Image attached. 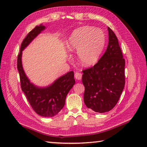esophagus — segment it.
Returning <instances> with one entry per match:
<instances>
[{"instance_id":"esophagus-1","label":"esophagus","mask_w":147,"mask_h":147,"mask_svg":"<svg viewBox=\"0 0 147 147\" xmlns=\"http://www.w3.org/2000/svg\"><path fill=\"white\" fill-rule=\"evenodd\" d=\"M74 77H75L76 80H80L82 78V74L80 73H75V74H74Z\"/></svg>"}]
</instances>
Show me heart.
<instances>
[{"instance_id":"heart-1","label":"heart","mask_w":147,"mask_h":147,"mask_svg":"<svg viewBox=\"0 0 147 147\" xmlns=\"http://www.w3.org/2000/svg\"><path fill=\"white\" fill-rule=\"evenodd\" d=\"M105 45V35L100 29L82 26L74 30L69 36L66 47L69 51H77L80 63L90 66L96 63Z\"/></svg>"}]
</instances>
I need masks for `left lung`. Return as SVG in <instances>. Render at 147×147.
I'll list each match as a JSON object with an SVG mask.
<instances>
[{"instance_id": "obj_1", "label": "left lung", "mask_w": 147, "mask_h": 147, "mask_svg": "<svg viewBox=\"0 0 147 147\" xmlns=\"http://www.w3.org/2000/svg\"><path fill=\"white\" fill-rule=\"evenodd\" d=\"M109 43L104 54L93 67L83 71L84 102L99 113L112 110L120 98L125 85L124 66L118 40L108 27Z\"/></svg>"}]
</instances>
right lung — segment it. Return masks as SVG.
<instances>
[{
    "mask_svg": "<svg viewBox=\"0 0 147 147\" xmlns=\"http://www.w3.org/2000/svg\"><path fill=\"white\" fill-rule=\"evenodd\" d=\"M45 29V26L43 24L36 26L23 40L18 55L17 66L22 91L30 105L37 114L49 117L57 114L63 108L66 96L75 83V80L74 72L70 71L59 78L51 85L42 88L35 86L28 78L22 65V51Z\"/></svg>",
    "mask_w": 147,
    "mask_h": 147,
    "instance_id": "right-lung-1",
    "label": "right lung"
}]
</instances>
